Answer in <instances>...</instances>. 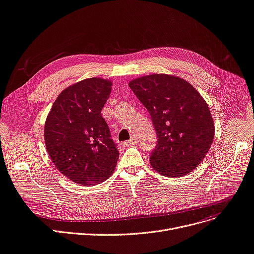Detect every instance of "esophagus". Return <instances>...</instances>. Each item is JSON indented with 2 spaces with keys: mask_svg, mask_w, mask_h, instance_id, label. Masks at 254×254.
Wrapping results in <instances>:
<instances>
[{
  "mask_svg": "<svg viewBox=\"0 0 254 254\" xmlns=\"http://www.w3.org/2000/svg\"><path fill=\"white\" fill-rule=\"evenodd\" d=\"M137 143V139H135V138H130L129 140H127V141H126L125 143H124V146L125 147H128V146H133V145H135Z\"/></svg>",
  "mask_w": 254,
  "mask_h": 254,
  "instance_id": "esophagus-1",
  "label": "esophagus"
}]
</instances>
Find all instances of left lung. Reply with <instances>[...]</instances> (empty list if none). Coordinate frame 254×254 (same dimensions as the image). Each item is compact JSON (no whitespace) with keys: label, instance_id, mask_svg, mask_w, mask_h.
Instances as JSON below:
<instances>
[{"label":"left lung","instance_id":"left-lung-1","mask_svg":"<svg viewBox=\"0 0 254 254\" xmlns=\"http://www.w3.org/2000/svg\"><path fill=\"white\" fill-rule=\"evenodd\" d=\"M128 86L151 116L158 145L150 154L152 168L181 178L199 165L211 147L215 127L204 98L186 80L151 73Z\"/></svg>","mask_w":254,"mask_h":254}]
</instances>
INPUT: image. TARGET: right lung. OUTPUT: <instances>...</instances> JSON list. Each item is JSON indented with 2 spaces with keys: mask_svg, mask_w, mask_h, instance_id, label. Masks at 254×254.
Wrapping results in <instances>:
<instances>
[{
  "mask_svg": "<svg viewBox=\"0 0 254 254\" xmlns=\"http://www.w3.org/2000/svg\"><path fill=\"white\" fill-rule=\"evenodd\" d=\"M112 82L88 78L59 94L45 125V143L56 168L82 186L105 182L114 172L119 151L102 110Z\"/></svg>",
  "mask_w": 254,
  "mask_h": 254,
  "instance_id": "obj_1",
  "label": "right lung"
}]
</instances>
